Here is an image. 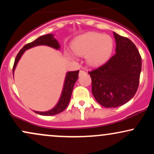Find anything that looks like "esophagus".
I'll return each instance as SVG.
<instances>
[{"label": "esophagus", "instance_id": "1", "mask_svg": "<svg viewBox=\"0 0 154 154\" xmlns=\"http://www.w3.org/2000/svg\"><path fill=\"white\" fill-rule=\"evenodd\" d=\"M85 72L83 71V70H80V71H79V76H81V75H82L83 74H85Z\"/></svg>", "mask_w": 154, "mask_h": 154}]
</instances>
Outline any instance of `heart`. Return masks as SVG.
Returning <instances> with one entry per match:
<instances>
[{
  "label": "heart",
  "instance_id": "1",
  "mask_svg": "<svg viewBox=\"0 0 154 154\" xmlns=\"http://www.w3.org/2000/svg\"><path fill=\"white\" fill-rule=\"evenodd\" d=\"M72 48L77 56H86V61L90 66H98L110 59L114 49V40L109 35L87 32L74 39ZM66 56L74 59V54L70 51H66Z\"/></svg>",
  "mask_w": 154,
  "mask_h": 154
}]
</instances>
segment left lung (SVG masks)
I'll return each mask as SVG.
<instances>
[{
  "mask_svg": "<svg viewBox=\"0 0 154 154\" xmlns=\"http://www.w3.org/2000/svg\"><path fill=\"white\" fill-rule=\"evenodd\" d=\"M114 36L116 54L105 64L89 72L92 93L98 103L106 108L119 107L133 98L142 66L135 44L116 32Z\"/></svg>",
  "mask_w": 154,
  "mask_h": 154,
  "instance_id": "8db88e82",
  "label": "left lung"
}]
</instances>
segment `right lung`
I'll list each match as a JSON object with an SVG mask.
<instances>
[{
	"label": "right lung",
	"instance_id": "obj_1",
	"mask_svg": "<svg viewBox=\"0 0 154 154\" xmlns=\"http://www.w3.org/2000/svg\"><path fill=\"white\" fill-rule=\"evenodd\" d=\"M38 45H47V46L51 47L53 48L56 49V50L60 49L59 43H58L57 40L54 38V35L53 34H48L39 37L38 38H37L36 40H34L33 42L24 45V46L21 49L20 51H19V54H17V57H16L15 59L14 63L13 75L14 73V70L17 63H18L19 59H21L23 54L25 52V51L31 48L38 46ZM78 74L79 70H77V71L67 72L66 75V77H65L64 83H63V87L62 92H61V97H60L57 104H56L53 109H51V110L47 111H34L35 112L43 116H52L62 112V111L67 107L69 103L72 91H73L74 85H75L76 81L77 80V78H78Z\"/></svg>",
	"mask_w": 154,
	"mask_h": 154
}]
</instances>
